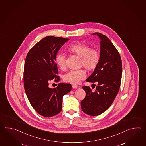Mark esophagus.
Listing matches in <instances>:
<instances>
[{
	"label": "esophagus",
	"mask_w": 146,
	"mask_h": 146,
	"mask_svg": "<svg viewBox=\"0 0 146 146\" xmlns=\"http://www.w3.org/2000/svg\"><path fill=\"white\" fill-rule=\"evenodd\" d=\"M72 88H74V89H76V88H77L78 86L77 85H76V84H72Z\"/></svg>",
	"instance_id": "34e87169"
}]
</instances>
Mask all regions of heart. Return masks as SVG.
<instances>
[{
	"mask_svg": "<svg viewBox=\"0 0 146 146\" xmlns=\"http://www.w3.org/2000/svg\"><path fill=\"white\" fill-rule=\"evenodd\" d=\"M69 53L80 57V64L88 72L93 71L99 65L100 60L99 51L95 48H91L89 45L82 43H77L69 46L67 49ZM57 65L62 70L66 66V57L62 54H57L55 57ZM86 77V72L83 69L72 70L64 74L63 80L68 83L76 84L84 80Z\"/></svg>",
	"mask_w": 146,
	"mask_h": 146,
	"instance_id": "1",
	"label": "heart"
}]
</instances>
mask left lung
Listing matches in <instances>:
<instances>
[{"mask_svg":"<svg viewBox=\"0 0 146 146\" xmlns=\"http://www.w3.org/2000/svg\"><path fill=\"white\" fill-rule=\"evenodd\" d=\"M100 39V60L99 65L86 81L98 84L92 92L89 87L82 88L86 95L81 102L82 111L90 116H98L111 106L120 88L122 62L119 54L106 35L96 32ZM96 85L93 84H92Z\"/></svg>","mask_w":146,"mask_h":146,"instance_id":"8db88e82","label":"left lung"}]
</instances>
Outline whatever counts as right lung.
<instances>
[{
  "instance_id": "obj_1",
  "label": "right lung",
  "mask_w": 146,
  "mask_h": 146,
  "mask_svg": "<svg viewBox=\"0 0 146 146\" xmlns=\"http://www.w3.org/2000/svg\"><path fill=\"white\" fill-rule=\"evenodd\" d=\"M68 38L48 36L29 50L25 58L23 82L25 91L33 108L44 117L58 114L62 110V97L72 90L70 84L59 83L54 88L48 81L60 80L55 57Z\"/></svg>"
}]
</instances>
